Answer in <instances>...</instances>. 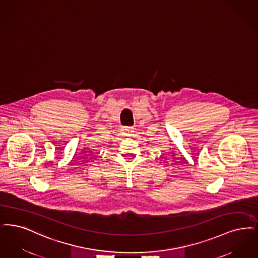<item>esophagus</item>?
Returning a JSON list of instances; mask_svg holds the SVG:
<instances>
[{"label": "esophagus", "instance_id": "34e87169", "mask_svg": "<svg viewBox=\"0 0 258 258\" xmlns=\"http://www.w3.org/2000/svg\"><path fill=\"white\" fill-rule=\"evenodd\" d=\"M124 131L126 134H133L134 132V126H125Z\"/></svg>", "mask_w": 258, "mask_h": 258}]
</instances>
